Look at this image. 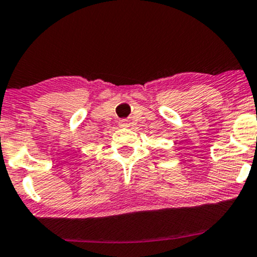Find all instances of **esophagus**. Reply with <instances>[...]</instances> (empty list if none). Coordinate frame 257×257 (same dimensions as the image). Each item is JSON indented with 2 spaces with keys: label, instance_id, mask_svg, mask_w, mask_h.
I'll use <instances>...</instances> for the list:
<instances>
[{
  "label": "esophagus",
  "instance_id": "1",
  "mask_svg": "<svg viewBox=\"0 0 257 257\" xmlns=\"http://www.w3.org/2000/svg\"><path fill=\"white\" fill-rule=\"evenodd\" d=\"M120 126H122V127H127L128 126V121L127 120H121L119 122Z\"/></svg>",
  "mask_w": 257,
  "mask_h": 257
}]
</instances>
